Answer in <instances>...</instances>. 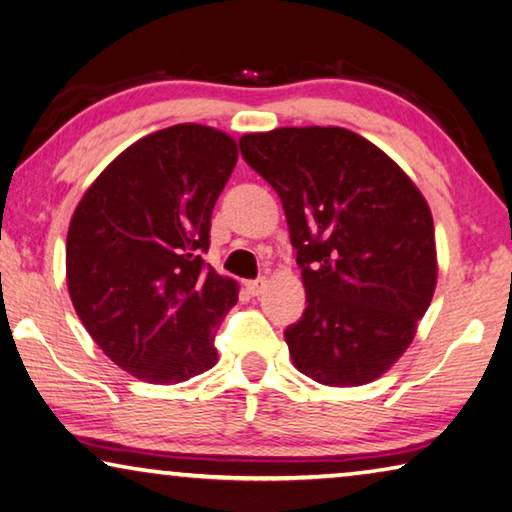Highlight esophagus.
Returning a JSON list of instances; mask_svg holds the SVG:
<instances>
[{"instance_id":"esophagus-1","label":"esophagus","mask_w":512,"mask_h":512,"mask_svg":"<svg viewBox=\"0 0 512 512\" xmlns=\"http://www.w3.org/2000/svg\"><path fill=\"white\" fill-rule=\"evenodd\" d=\"M246 287H248V291H250V294H253V296H259V294H262V291H264V287H266V278H257V280H250Z\"/></svg>"}]
</instances>
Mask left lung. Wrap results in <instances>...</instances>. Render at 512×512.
<instances>
[{"label": "left lung", "mask_w": 512, "mask_h": 512, "mask_svg": "<svg viewBox=\"0 0 512 512\" xmlns=\"http://www.w3.org/2000/svg\"><path fill=\"white\" fill-rule=\"evenodd\" d=\"M282 200L307 307L285 330L300 373L364 385L392 367L431 305L433 216L383 150L342 127H282L239 141Z\"/></svg>", "instance_id": "1"}]
</instances>
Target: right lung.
I'll return each mask as SVG.
<instances>
[{
	"instance_id": "1",
	"label": "right lung",
	"mask_w": 512,
	"mask_h": 512,
	"mask_svg": "<svg viewBox=\"0 0 512 512\" xmlns=\"http://www.w3.org/2000/svg\"><path fill=\"white\" fill-rule=\"evenodd\" d=\"M234 166L237 143L218 129H161L113 159L72 216V305L95 344L145 383H182L216 364L237 282L205 253Z\"/></svg>"
}]
</instances>
